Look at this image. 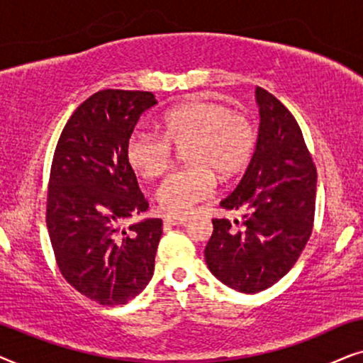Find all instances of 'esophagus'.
Here are the masks:
<instances>
[{"instance_id":"esophagus-1","label":"esophagus","mask_w":363,"mask_h":363,"mask_svg":"<svg viewBox=\"0 0 363 363\" xmlns=\"http://www.w3.org/2000/svg\"><path fill=\"white\" fill-rule=\"evenodd\" d=\"M187 219H189V216L186 214H167L164 216V224L172 227V225H181V224H186Z\"/></svg>"}]
</instances>
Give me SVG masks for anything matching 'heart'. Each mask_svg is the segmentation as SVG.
<instances>
[{
	"mask_svg": "<svg viewBox=\"0 0 363 363\" xmlns=\"http://www.w3.org/2000/svg\"><path fill=\"white\" fill-rule=\"evenodd\" d=\"M162 136L134 129L125 141V159L143 177H157L169 167L172 146L184 147L187 166L164 179L157 201L164 211L182 214L211 196L216 172L222 179L247 166L255 147V129L247 116L230 113L227 106L192 98L167 109L159 119Z\"/></svg>",
	"mask_w": 363,
	"mask_h": 363,
	"instance_id": "1",
	"label": "heart"
}]
</instances>
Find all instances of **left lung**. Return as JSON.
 Returning <instances> with one entry per match:
<instances>
[{
  "label": "left lung",
  "mask_w": 363,
  "mask_h": 363,
  "mask_svg": "<svg viewBox=\"0 0 363 363\" xmlns=\"http://www.w3.org/2000/svg\"><path fill=\"white\" fill-rule=\"evenodd\" d=\"M259 134L240 182L220 207L242 212L240 227L214 219L206 264L227 287L257 294L297 262L312 234L317 171L302 131L286 106L255 88ZM239 224V220H234Z\"/></svg>",
  "instance_id": "obj_1"
}]
</instances>
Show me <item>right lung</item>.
Here are the masks:
<instances>
[{"label": "right lung", "mask_w": 363, "mask_h": 363, "mask_svg": "<svg viewBox=\"0 0 363 363\" xmlns=\"http://www.w3.org/2000/svg\"><path fill=\"white\" fill-rule=\"evenodd\" d=\"M157 101L147 91H99L77 106L57 141L46 225L62 277L101 306H124L154 274L161 219L147 211L125 141Z\"/></svg>", "instance_id": "1"}]
</instances>
